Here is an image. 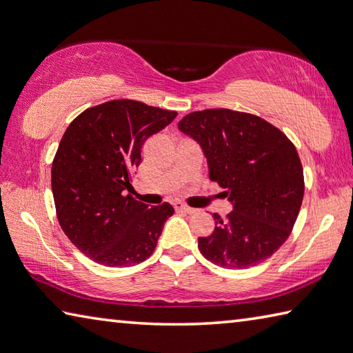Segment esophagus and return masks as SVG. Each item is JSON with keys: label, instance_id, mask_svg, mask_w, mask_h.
<instances>
[{"label": "esophagus", "instance_id": "esophagus-1", "mask_svg": "<svg viewBox=\"0 0 353 353\" xmlns=\"http://www.w3.org/2000/svg\"><path fill=\"white\" fill-rule=\"evenodd\" d=\"M175 209L179 210V212H184V214H195V212H196V209L189 208V205H185L183 203H176L175 204Z\"/></svg>", "mask_w": 353, "mask_h": 353}]
</instances>
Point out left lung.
<instances>
[{
  "mask_svg": "<svg viewBox=\"0 0 353 353\" xmlns=\"http://www.w3.org/2000/svg\"><path fill=\"white\" fill-rule=\"evenodd\" d=\"M208 158L209 178L224 189L230 214L198 238L205 259L225 269L263 263L289 238L304 195L295 145L275 125L230 109L192 112L178 123Z\"/></svg>",
  "mask_w": 353,
  "mask_h": 353,
  "instance_id": "1",
  "label": "left lung"
}]
</instances>
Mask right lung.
<instances>
[{
  "label": "right lung",
  "instance_id": "right-lung-1",
  "mask_svg": "<svg viewBox=\"0 0 353 353\" xmlns=\"http://www.w3.org/2000/svg\"><path fill=\"white\" fill-rule=\"evenodd\" d=\"M176 117L174 110L114 99L79 114L65 129L52 163V192L59 225L75 248L108 268H130L157 248L169 203L132 196V172L149 137Z\"/></svg>",
  "mask_w": 353,
  "mask_h": 353
}]
</instances>
